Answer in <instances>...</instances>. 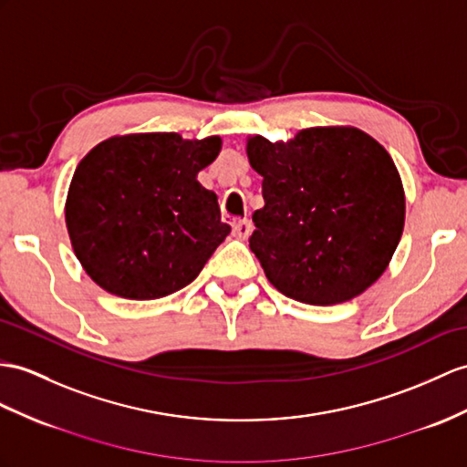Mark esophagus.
<instances>
[{
  "instance_id": "1",
  "label": "esophagus",
  "mask_w": 467,
  "mask_h": 467,
  "mask_svg": "<svg viewBox=\"0 0 467 467\" xmlns=\"http://www.w3.org/2000/svg\"><path fill=\"white\" fill-rule=\"evenodd\" d=\"M249 234H252V222L249 220H240L234 223V235L240 237V240H247Z\"/></svg>"
}]
</instances>
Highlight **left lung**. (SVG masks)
I'll list each match as a JSON object with an SVG mask.
<instances>
[{"instance_id": "left-lung-1", "label": "left lung", "mask_w": 467, "mask_h": 467, "mask_svg": "<svg viewBox=\"0 0 467 467\" xmlns=\"http://www.w3.org/2000/svg\"><path fill=\"white\" fill-rule=\"evenodd\" d=\"M264 176L249 247L271 285L309 305L367 291L404 230V188L384 148L358 129H305L287 144L247 140Z\"/></svg>"}]
</instances>
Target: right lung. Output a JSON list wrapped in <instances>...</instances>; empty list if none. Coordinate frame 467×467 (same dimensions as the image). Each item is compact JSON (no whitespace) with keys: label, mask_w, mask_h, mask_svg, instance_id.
Listing matches in <instances>:
<instances>
[{"label":"right lung","mask_w":467,"mask_h":467,"mask_svg":"<svg viewBox=\"0 0 467 467\" xmlns=\"http://www.w3.org/2000/svg\"><path fill=\"white\" fill-rule=\"evenodd\" d=\"M220 136H112L77 166L65 206L77 259L99 287L124 299H161L186 287L232 227L218 196L196 180L220 154Z\"/></svg>","instance_id":"add662e5"}]
</instances>
